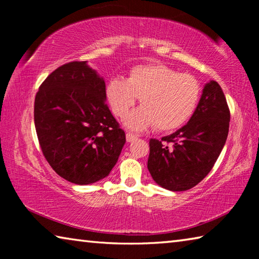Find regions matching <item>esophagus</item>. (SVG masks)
Wrapping results in <instances>:
<instances>
[{
    "label": "esophagus",
    "instance_id": "1",
    "mask_svg": "<svg viewBox=\"0 0 259 259\" xmlns=\"http://www.w3.org/2000/svg\"><path fill=\"white\" fill-rule=\"evenodd\" d=\"M125 138H126V142L131 143V142H134V140L137 139L138 137H137V136H136V135H134L133 133H126Z\"/></svg>",
    "mask_w": 259,
    "mask_h": 259
}]
</instances>
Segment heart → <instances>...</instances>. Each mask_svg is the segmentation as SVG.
Listing matches in <instances>:
<instances>
[{
	"instance_id": "obj_1",
	"label": "heart",
	"mask_w": 259,
	"mask_h": 259,
	"mask_svg": "<svg viewBox=\"0 0 259 259\" xmlns=\"http://www.w3.org/2000/svg\"><path fill=\"white\" fill-rule=\"evenodd\" d=\"M137 97L142 107L125 121L133 130L155 125L160 131L179 129L195 113L201 97L199 81L163 64L138 65L125 78L112 77L105 87V98L119 119L129 113Z\"/></svg>"
}]
</instances>
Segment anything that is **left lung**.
<instances>
[{
    "mask_svg": "<svg viewBox=\"0 0 259 259\" xmlns=\"http://www.w3.org/2000/svg\"><path fill=\"white\" fill-rule=\"evenodd\" d=\"M230 117L221 85L210 81L187 124L161 140H150L147 168L154 182L174 192L198 185L212 169L225 145Z\"/></svg>",
    "mask_w": 259,
    "mask_h": 259,
    "instance_id": "obj_1",
    "label": "left lung"
}]
</instances>
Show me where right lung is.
I'll use <instances>...</instances> for the list:
<instances>
[{"mask_svg":"<svg viewBox=\"0 0 259 259\" xmlns=\"http://www.w3.org/2000/svg\"><path fill=\"white\" fill-rule=\"evenodd\" d=\"M105 87L87 61H71L55 69L35 96L34 123L43 155L60 177L77 185L107 177L125 143Z\"/></svg>","mask_w":259,"mask_h":259,"instance_id":"right-lung-1","label":"right lung"}]
</instances>
